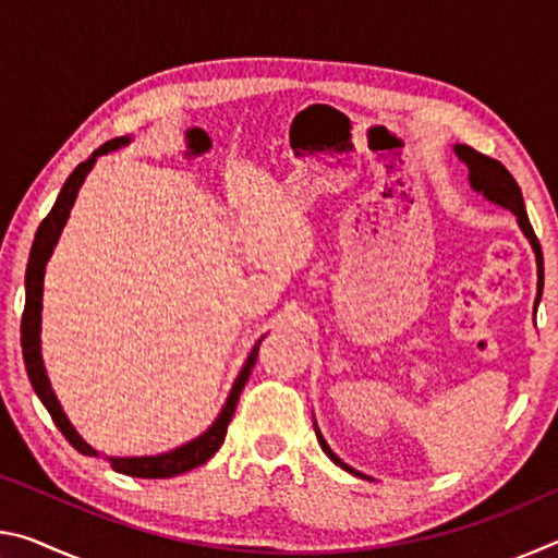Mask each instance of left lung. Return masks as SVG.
Here are the masks:
<instances>
[{"label":"left lung","instance_id":"obj_1","mask_svg":"<svg viewBox=\"0 0 558 558\" xmlns=\"http://www.w3.org/2000/svg\"><path fill=\"white\" fill-rule=\"evenodd\" d=\"M456 153H458V157L470 169V184H472V189L483 192L489 202H497V204L507 206V209L517 216V221H519V226H522V231L526 233L529 243L534 245L536 263H539V295H536V302H539L542 288H544V258H542L539 239H536L532 223H529V216H526V209H524V199H522V189H519V184L514 182V177L507 172V167L502 162H497V159L487 157L483 153H477V149H472L468 145H458ZM317 438H319V446H323V450L337 462V465H342L344 470L354 472L352 468H347L344 462L339 460L332 450H329V446L325 442V438L319 436V433H317Z\"/></svg>","mask_w":558,"mask_h":558}]
</instances>
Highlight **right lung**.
Listing matches in <instances>:
<instances>
[{
	"instance_id": "add662e5",
	"label": "right lung",
	"mask_w": 558,
	"mask_h": 558,
	"mask_svg": "<svg viewBox=\"0 0 558 558\" xmlns=\"http://www.w3.org/2000/svg\"><path fill=\"white\" fill-rule=\"evenodd\" d=\"M125 143H128V137L110 140V143L100 145L96 153H93L86 159V162H81L78 167L73 169V174L65 179L59 199H56V204L51 206V211L46 214V219L39 223V231H36L34 243H32L29 263H26V280H24L26 302H24V315H22V354H24L26 374H29V381L34 386L36 396H39L41 403L46 405V411L51 413V418H53L56 426H59V430L63 433V438L69 440L75 450L83 452V456H98V450H93L88 442L73 430L69 418H65V413L61 411L59 401H56V396L51 391V384H49V376H46L44 362H41L39 329H41L44 268H46V260H49V256H51L56 241H59V233L63 229L65 219H69L71 206L75 202V194H78L83 179H86V174L90 172V167H93V162H96V157L110 153V149H118L120 145H125ZM258 347H260V342L253 347L248 362H245L243 372L239 374V379H235L231 396H229V401H226L221 415L216 418L214 426L206 430L202 438H196L192 442H186V446H182V448H177L172 452H165V456H155V458H110L112 470L122 472V475H130V477H153V480H157V477L182 475V472H186V470L204 465V462L221 448V442L226 438V428H229V423L233 418L235 403H239V399H241V391H243L245 381H248L251 369L256 366Z\"/></svg>"
}]
</instances>
